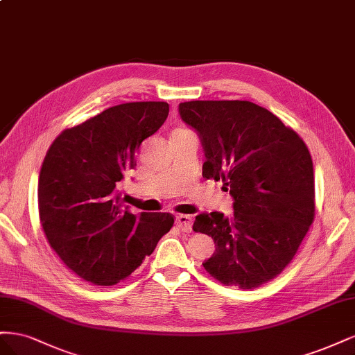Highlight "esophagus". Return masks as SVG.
<instances>
[{"mask_svg": "<svg viewBox=\"0 0 355 355\" xmlns=\"http://www.w3.org/2000/svg\"><path fill=\"white\" fill-rule=\"evenodd\" d=\"M177 227L181 232H191V225H193V218L190 215H177Z\"/></svg>", "mask_w": 355, "mask_h": 355, "instance_id": "34e87169", "label": "esophagus"}]
</instances>
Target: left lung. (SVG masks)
<instances>
[{"instance_id":"8db88e82","label":"left lung","mask_w":355,"mask_h":355,"mask_svg":"<svg viewBox=\"0 0 355 355\" xmlns=\"http://www.w3.org/2000/svg\"><path fill=\"white\" fill-rule=\"evenodd\" d=\"M180 115L199 132L203 177L223 181L234 212L199 214L196 233L216 249L203 262L211 277L259 288L289 266L315 215L313 159L306 144L272 113L246 100H193Z\"/></svg>"}]
</instances>
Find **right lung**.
<instances>
[{
    "instance_id": "add662e5",
    "label": "right lung",
    "mask_w": 355,
    "mask_h": 355,
    "mask_svg": "<svg viewBox=\"0 0 355 355\" xmlns=\"http://www.w3.org/2000/svg\"><path fill=\"white\" fill-rule=\"evenodd\" d=\"M165 101H132L103 110L55 137L38 180L42 230L76 276L113 286L130 277L174 225L168 212L134 215L119 187L140 144L168 118Z\"/></svg>"
}]
</instances>
